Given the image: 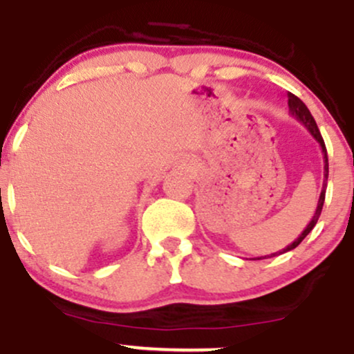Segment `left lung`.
I'll list each match as a JSON object with an SVG mask.
<instances>
[{
	"instance_id": "obj_1",
	"label": "left lung",
	"mask_w": 354,
	"mask_h": 354,
	"mask_svg": "<svg viewBox=\"0 0 354 354\" xmlns=\"http://www.w3.org/2000/svg\"><path fill=\"white\" fill-rule=\"evenodd\" d=\"M288 106H290V115L296 118V120L301 123L304 128L310 131V135L315 138L316 141H318V145L321 146V151H323V158H324V180H323V189H321V194H319V200H318V206H316L315 209V214H313V218L310 219V223L306 225V228L303 230V233L299 234L298 238L295 239L293 243H290L286 248H283V250L276 251V253H271V254H266V256H259V258H254V259H265V258H271V256H278V254H283L286 253V251H291L295 250L296 246L299 245V243L303 241L304 238L308 236V234L311 233V230L315 228L316 223H318V218L321 214V209H323V203H324V194H326V181H328V153H326V146H324V141L323 138H321V133L318 129V124H316L315 118L311 116L310 109L306 108V104L303 103L301 100L298 98V96H295L293 93H288Z\"/></svg>"
}]
</instances>
